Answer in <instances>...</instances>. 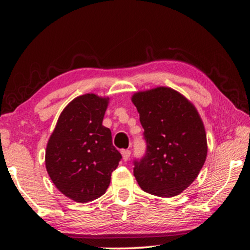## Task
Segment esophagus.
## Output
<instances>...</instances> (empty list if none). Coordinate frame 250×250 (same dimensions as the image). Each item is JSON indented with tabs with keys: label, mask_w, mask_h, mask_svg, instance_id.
<instances>
[{
	"label": "esophagus",
	"mask_w": 250,
	"mask_h": 250,
	"mask_svg": "<svg viewBox=\"0 0 250 250\" xmlns=\"http://www.w3.org/2000/svg\"><path fill=\"white\" fill-rule=\"evenodd\" d=\"M122 156H123V159L125 160V162H127V160L129 159V156H131V151L129 150H122Z\"/></svg>",
	"instance_id": "1"
}]
</instances>
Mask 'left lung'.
Returning a JSON list of instances; mask_svg holds the SVG:
<instances>
[{
    "instance_id": "1",
    "label": "left lung",
    "mask_w": 250,
    "mask_h": 250,
    "mask_svg": "<svg viewBox=\"0 0 250 250\" xmlns=\"http://www.w3.org/2000/svg\"><path fill=\"white\" fill-rule=\"evenodd\" d=\"M132 101L140 114L146 148L133 160V172L146 192L173 197L196 180L207 156L206 132L193 104L169 87L138 92Z\"/></svg>"
}]
</instances>
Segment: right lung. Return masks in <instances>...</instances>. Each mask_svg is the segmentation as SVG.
Instances as JSON below:
<instances>
[{
  "instance_id": "1",
  "label": "right lung",
  "mask_w": 250,
  "mask_h": 250,
  "mask_svg": "<svg viewBox=\"0 0 250 250\" xmlns=\"http://www.w3.org/2000/svg\"><path fill=\"white\" fill-rule=\"evenodd\" d=\"M108 99L84 94L61 112L47 142L45 166L57 189L77 203L101 197L122 155L102 125Z\"/></svg>"
}]
</instances>
